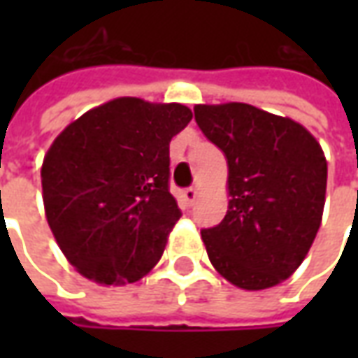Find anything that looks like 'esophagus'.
<instances>
[{
	"label": "esophagus",
	"mask_w": 358,
	"mask_h": 358,
	"mask_svg": "<svg viewBox=\"0 0 358 358\" xmlns=\"http://www.w3.org/2000/svg\"><path fill=\"white\" fill-rule=\"evenodd\" d=\"M180 197H182V201H184L186 207H192L195 201V197H197V189H194V187H186V189L180 192Z\"/></svg>",
	"instance_id": "34e87169"
}]
</instances>
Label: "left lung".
Instances as JSON below:
<instances>
[{
	"instance_id": "8db88e82",
	"label": "left lung",
	"mask_w": 358,
	"mask_h": 358,
	"mask_svg": "<svg viewBox=\"0 0 358 358\" xmlns=\"http://www.w3.org/2000/svg\"><path fill=\"white\" fill-rule=\"evenodd\" d=\"M195 122L228 161V210L201 230L213 266L257 292L297 270L320 228L328 164L320 143L292 118L248 103L195 105Z\"/></svg>"
}]
</instances>
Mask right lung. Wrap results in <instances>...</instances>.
<instances>
[{"label":"right lung","mask_w":358,"mask_h":358,"mask_svg":"<svg viewBox=\"0 0 358 358\" xmlns=\"http://www.w3.org/2000/svg\"><path fill=\"white\" fill-rule=\"evenodd\" d=\"M192 120L180 103L118 97L59 134L42 164L43 207L69 263L97 284H132L182 217L169 145Z\"/></svg>","instance_id":"1"}]
</instances>
